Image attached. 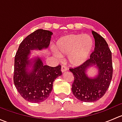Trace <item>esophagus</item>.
I'll return each mask as SVG.
<instances>
[{
  "mask_svg": "<svg viewBox=\"0 0 122 122\" xmlns=\"http://www.w3.org/2000/svg\"><path fill=\"white\" fill-rule=\"evenodd\" d=\"M67 67H66V66H64V65H62V66H61V71H62V72L66 71H67Z\"/></svg>",
  "mask_w": 122,
  "mask_h": 122,
  "instance_id": "obj_1",
  "label": "esophagus"
}]
</instances>
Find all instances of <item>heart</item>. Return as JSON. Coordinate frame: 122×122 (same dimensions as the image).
<instances>
[{
    "label": "heart",
    "instance_id": "heart-1",
    "mask_svg": "<svg viewBox=\"0 0 122 122\" xmlns=\"http://www.w3.org/2000/svg\"><path fill=\"white\" fill-rule=\"evenodd\" d=\"M93 46L92 38L87 35L71 34L58 39L56 43V56L68 55L70 63L73 66L81 64L87 60Z\"/></svg>",
    "mask_w": 122,
    "mask_h": 122
}]
</instances>
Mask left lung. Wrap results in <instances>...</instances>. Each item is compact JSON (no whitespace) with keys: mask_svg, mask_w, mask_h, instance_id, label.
<instances>
[{"mask_svg":"<svg viewBox=\"0 0 122 122\" xmlns=\"http://www.w3.org/2000/svg\"><path fill=\"white\" fill-rule=\"evenodd\" d=\"M95 39L94 51L90 58L82 64L70 68L74 77L72 84V92L79 100L93 102L102 98L107 90L113 76L112 52L107 43L101 35L92 31ZM96 65L99 69V75L93 79L88 78L85 72L88 66Z\"/></svg>","mask_w":122,"mask_h":122,"instance_id":"1","label":"left lung"}]
</instances>
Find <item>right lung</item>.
I'll return each mask as SVG.
<instances>
[{
    "label": "right lung",
    "instance_id": "add662e5",
    "mask_svg": "<svg viewBox=\"0 0 122 122\" xmlns=\"http://www.w3.org/2000/svg\"><path fill=\"white\" fill-rule=\"evenodd\" d=\"M52 35L49 30L37 29L23 39L16 53L13 83L20 95L31 103H40L47 99L54 81L62 74L61 65L55 67L44 66L39 58L30 73L26 70L30 62L28 55L30 50L48 47Z\"/></svg>",
    "mask_w": 122,
    "mask_h": 122
}]
</instances>
